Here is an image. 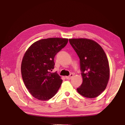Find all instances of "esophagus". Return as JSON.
Listing matches in <instances>:
<instances>
[{
  "label": "esophagus",
  "mask_w": 125,
  "mask_h": 125,
  "mask_svg": "<svg viewBox=\"0 0 125 125\" xmlns=\"http://www.w3.org/2000/svg\"><path fill=\"white\" fill-rule=\"evenodd\" d=\"M73 73H71V74L70 75V76H68V77H66V78L67 79H68V80H70L73 77Z\"/></svg>",
  "instance_id": "obj_1"
}]
</instances>
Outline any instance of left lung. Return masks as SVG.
Here are the masks:
<instances>
[{
	"instance_id": "1",
	"label": "left lung",
	"mask_w": 125,
	"mask_h": 125,
	"mask_svg": "<svg viewBox=\"0 0 125 125\" xmlns=\"http://www.w3.org/2000/svg\"><path fill=\"white\" fill-rule=\"evenodd\" d=\"M69 42L80 59L83 83L78 92L85 97H97L105 90L109 78L108 61L105 52L92 40L70 39Z\"/></svg>"
}]
</instances>
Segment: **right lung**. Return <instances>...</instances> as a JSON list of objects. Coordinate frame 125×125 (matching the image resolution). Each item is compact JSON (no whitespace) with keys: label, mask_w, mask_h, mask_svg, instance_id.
<instances>
[{"label":"right lung","mask_w":125,"mask_h":125,"mask_svg":"<svg viewBox=\"0 0 125 125\" xmlns=\"http://www.w3.org/2000/svg\"><path fill=\"white\" fill-rule=\"evenodd\" d=\"M68 39L51 38L33 43L25 52L21 66L22 80L29 92L40 100L51 99L57 93L62 80L54 67V57L64 47Z\"/></svg>","instance_id":"add662e5"}]
</instances>
